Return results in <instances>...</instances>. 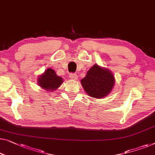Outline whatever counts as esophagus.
<instances>
[{
	"label": "esophagus",
	"instance_id": "obj_1",
	"mask_svg": "<svg viewBox=\"0 0 155 155\" xmlns=\"http://www.w3.org/2000/svg\"><path fill=\"white\" fill-rule=\"evenodd\" d=\"M69 78H70L71 80H78V75H76L75 73H71L70 75H69Z\"/></svg>",
	"mask_w": 155,
	"mask_h": 155
}]
</instances>
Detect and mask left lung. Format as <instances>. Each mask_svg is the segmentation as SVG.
<instances>
[{
	"label": "left lung",
	"instance_id": "1",
	"mask_svg": "<svg viewBox=\"0 0 155 155\" xmlns=\"http://www.w3.org/2000/svg\"><path fill=\"white\" fill-rule=\"evenodd\" d=\"M80 82L90 97L103 98L113 90L115 80L113 73L109 69L94 64Z\"/></svg>",
	"mask_w": 155,
	"mask_h": 155
}]
</instances>
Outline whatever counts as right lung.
<instances>
[{
  "instance_id": "right-lung-1",
  "label": "right lung",
  "mask_w": 155,
  "mask_h": 155,
  "mask_svg": "<svg viewBox=\"0 0 155 155\" xmlns=\"http://www.w3.org/2000/svg\"><path fill=\"white\" fill-rule=\"evenodd\" d=\"M64 82L61 77L58 76L55 71L50 68L45 71L38 78V84L45 91H53L57 89Z\"/></svg>"
}]
</instances>
